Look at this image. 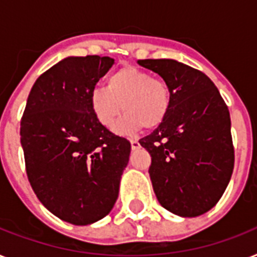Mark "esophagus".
<instances>
[{
	"mask_svg": "<svg viewBox=\"0 0 257 257\" xmlns=\"http://www.w3.org/2000/svg\"><path fill=\"white\" fill-rule=\"evenodd\" d=\"M131 147H132V151H136V149L140 148V143L139 140H131Z\"/></svg>",
	"mask_w": 257,
	"mask_h": 257,
	"instance_id": "34e87169",
	"label": "esophagus"
}]
</instances>
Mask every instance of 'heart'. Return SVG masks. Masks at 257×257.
Masks as SVG:
<instances>
[{"label":"heart","instance_id":"heart-1","mask_svg":"<svg viewBox=\"0 0 257 257\" xmlns=\"http://www.w3.org/2000/svg\"><path fill=\"white\" fill-rule=\"evenodd\" d=\"M89 106L97 122L109 128L121 110L125 114L114 126L117 133L155 129L164 121L171 106V92L160 78L135 66H125L106 78L105 88H94Z\"/></svg>","mask_w":257,"mask_h":257}]
</instances>
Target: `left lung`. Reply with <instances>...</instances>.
Instances as JSON below:
<instances>
[{"instance_id":"1","label":"left lung","mask_w":257,"mask_h":257,"mask_svg":"<svg viewBox=\"0 0 257 257\" xmlns=\"http://www.w3.org/2000/svg\"><path fill=\"white\" fill-rule=\"evenodd\" d=\"M171 92L164 121L140 140L152 157L149 176L159 203L181 217H196L223 196L235 163L229 110L211 78L183 62L137 60Z\"/></svg>"}]
</instances>
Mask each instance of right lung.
I'll return each mask as SVG.
<instances>
[{
  "label": "right lung",
  "instance_id": "right-lung-1",
  "mask_svg": "<svg viewBox=\"0 0 257 257\" xmlns=\"http://www.w3.org/2000/svg\"><path fill=\"white\" fill-rule=\"evenodd\" d=\"M114 60L66 57L30 89L21 120L26 173L42 205L58 219L88 225L114 207L131 143L101 126L89 94Z\"/></svg>",
  "mask_w": 257,
  "mask_h": 257
}]
</instances>
